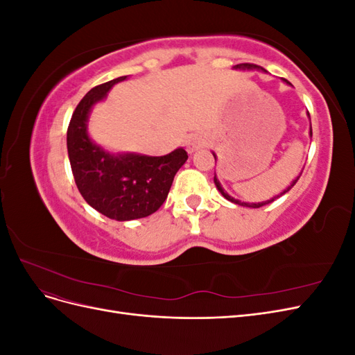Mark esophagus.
<instances>
[{"label": "esophagus", "mask_w": 355, "mask_h": 355, "mask_svg": "<svg viewBox=\"0 0 355 355\" xmlns=\"http://www.w3.org/2000/svg\"><path fill=\"white\" fill-rule=\"evenodd\" d=\"M198 148H200V142H197L196 139H191V141H188V142H187V149H188V153H196Z\"/></svg>", "instance_id": "esophagus-1"}]
</instances>
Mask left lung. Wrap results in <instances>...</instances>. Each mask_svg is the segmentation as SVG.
Instances as JSON below:
<instances>
[{
    "mask_svg": "<svg viewBox=\"0 0 355 355\" xmlns=\"http://www.w3.org/2000/svg\"><path fill=\"white\" fill-rule=\"evenodd\" d=\"M234 69H241V71H252V69H256V71H261V72H266L263 68H261V67H256V65H252V63H240V65H235L234 67ZM287 84H290L287 80H284ZM308 116H309V114H308ZM309 136H313V128H309ZM213 154V157H214V159H216V154L214 153H211ZM300 175L302 173H299V176L295 179V180H292V184H290L286 189H283L280 194H277V196H274L272 198H270V200H265V201H261V202H245V201H240V200H237V198H234V197H231L227 191H225L223 188H222V185H220V182L218 180V178H216V175H214V185H216V188H218V191L220 192V194L227 198L228 201H231V202H234V204H239V206H243V207H252V209H257V207H262V206H265V204H270V202H272L274 200H277V198H280L282 196H284L286 192H288L290 189H292L293 187H295V184L297 182V179L300 178Z\"/></svg>",
    "mask_w": 355,
    "mask_h": 355,
    "instance_id": "obj_1",
    "label": "left lung"
}]
</instances>
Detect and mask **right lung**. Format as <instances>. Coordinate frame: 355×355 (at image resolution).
<instances>
[{"label":"right lung","mask_w":355,"mask_h":355,"mask_svg":"<svg viewBox=\"0 0 355 355\" xmlns=\"http://www.w3.org/2000/svg\"><path fill=\"white\" fill-rule=\"evenodd\" d=\"M118 77L92 89L75 108L67 133L72 175L83 198L114 220H133L157 211L168 196L178 170L188 154L178 148L163 157L136 153H110L89 135V116L93 106L102 102Z\"/></svg>","instance_id":"1"}]
</instances>
